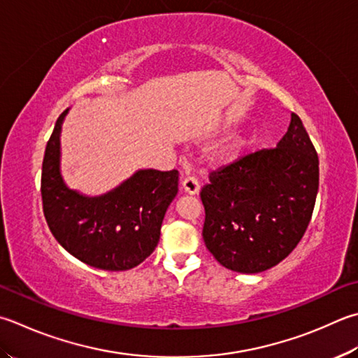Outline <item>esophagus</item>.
<instances>
[{"instance_id": "obj_1", "label": "esophagus", "mask_w": 358, "mask_h": 358, "mask_svg": "<svg viewBox=\"0 0 358 358\" xmlns=\"http://www.w3.org/2000/svg\"><path fill=\"white\" fill-rule=\"evenodd\" d=\"M199 182L194 176H187L184 180H182V188L184 192L188 194H198L199 193Z\"/></svg>"}]
</instances>
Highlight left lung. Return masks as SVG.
I'll return each mask as SVG.
<instances>
[{
	"label": "left lung",
	"instance_id": "8db88e82",
	"mask_svg": "<svg viewBox=\"0 0 358 358\" xmlns=\"http://www.w3.org/2000/svg\"><path fill=\"white\" fill-rule=\"evenodd\" d=\"M208 180L201 190L207 249L227 269L262 273L304 237L318 194L320 160L301 118L292 113L278 146L222 165Z\"/></svg>",
	"mask_w": 358,
	"mask_h": 358
}]
</instances>
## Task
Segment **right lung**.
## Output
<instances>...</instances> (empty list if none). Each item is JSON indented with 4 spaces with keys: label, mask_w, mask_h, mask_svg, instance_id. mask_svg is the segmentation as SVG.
<instances>
[{
    "label": "right lung",
    "mask_w": 358,
    "mask_h": 358,
    "mask_svg": "<svg viewBox=\"0 0 358 358\" xmlns=\"http://www.w3.org/2000/svg\"><path fill=\"white\" fill-rule=\"evenodd\" d=\"M60 113L42 165L43 215L51 234L93 268L126 271L156 249L165 212L178 194L179 171L140 170L115 190L87 198L64 184L59 170Z\"/></svg>",
    "instance_id": "add662e5"
}]
</instances>
